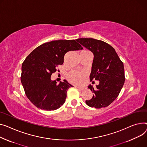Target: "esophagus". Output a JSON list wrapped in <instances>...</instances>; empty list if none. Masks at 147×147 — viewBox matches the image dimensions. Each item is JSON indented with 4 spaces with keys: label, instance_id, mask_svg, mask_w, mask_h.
<instances>
[{
    "label": "esophagus",
    "instance_id": "34e87169",
    "mask_svg": "<svg viewBox=\"0 0 147 147\" xmlns=\"http://www.w3.org/2000/svg\"><path fill=\"white\" fill-rule=\"evenodd\" d=\"M76 87H77V89L80 90H83L84 89L83 87H78V86H76Z\"/></svg>",
    "mask_w": 147,
    "mask_h": 147
}]
</instances>
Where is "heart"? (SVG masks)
Segmentation results:
<instances>
[{
    "instance_id": "heart-1",
    "label": "heart",
    "mask_w": 147,
    "mask_h": 147,
    "mask_svg": "<svg viewBox=\"0 0 147 147\" xmlns=\"http://www.w3.org/2000/svg\"><path fill=\"white\" fill-rule=\"evenodd\" d=\"M86 77L84 72L71 71L67 74V79L70 83L75 85H81Z\"/></svg>"
}]
</instances>
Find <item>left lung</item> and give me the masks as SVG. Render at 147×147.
<instances>
[{
	"label": "left lung",
	"mask_w": 147,
	"mask_h": 147,
	"mask_svg": "<svg viewBox=\"0 0 147 147\" xmlns=\"http://www.w3.org/2000/svg\"><path fill=\"white\" fill-rule=\"evenodd\" d=\"M76 41L93 53L90 79L99 81L96 89L91 84L88 86L94 94L86 103L97 109L108 106L117 98L124 84L123 63L115 49L104 41L93 38H79Z\"/></svg>",
	"instance_id": "1"
}]
</instances>
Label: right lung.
Wrapping results in <instances>:
<instances>
[{"label":"right lung","instance_id":"1","mask_svg":"<svg viewBox=\"0 0 147 147\" xmlns=\"http://www.w3.org/2000/svg\"><path fill=\"white\" fill-rule=\"evenodd\" d=\"M76 40H56L36 47L22 65L21 83L28 99L38 108L54 111L64 103L67 92L73 86L65 80L57 84L51 80L68 51L82 50Z\"/></svg>","mask_w":147,"mask_h":147}]
</instances>
